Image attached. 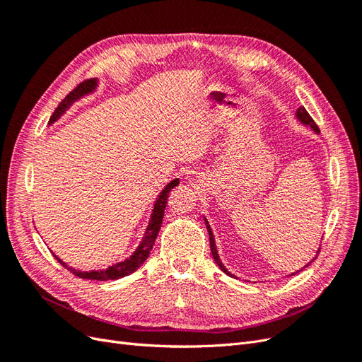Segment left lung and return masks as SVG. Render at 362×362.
Instances as JSON below:
<instances>
[{
    "label": "left lung",
    "mask_w": 362,
    "mask_h": 362,
    "mask_svg": "<svg viewBox=\"0 0 362 362\" xmlns=\"http://www.w3.org/2000/svg\"><path fill=\"white\" fill-rule=\"evenodd\" d=\"M296 116H298V119L300 120V122H302L303 125H310V127L315 131V133H320L319 127L315 125V122L313 120V117L308 115V112L305 110V107H299V108H298V113H296ZM205 225H206V229H208V235H210V247H211V254H213V258H214V261H216V264H217L218 267H221V270H222L223 273H226V275L233 276L231 273H229V272L226 270V267L222 264L221 258H218L217 249H216V243H214V235H213V231H211L210 225H208V222H206V218H205ZM319 254H320V249L317 250V255H319ZM317 255H315V257H317ZM313 259H314V258H313ZM310 262H311V261H310ZM310 262H308V264H310ZM308 264H306V266H308ZM306 266H305V267H306ZM298 272H299V270H298ZM294 273H296V272H294ZM294 273H293V275H294Z\"/></svg>",
    "instance_id": "1"
}]
</instances>
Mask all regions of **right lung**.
<instances>
[{
	"instance_id": "right-lung-1",
	"label": "right lung",
	"mask_w": 362,
	"mask_h": 362,
	"mask_svg": "<svg viewBox=\"0 0 362 362\" xmlns=\"http://www.w3.org/2000/svg\"><path fill=\"white\" fill-rule=\"evenodd\" d=\"M96 87V80H86L83 83H80L78 86L75 87V89L72 92H69L66 95V98L57 105L56 110H54L51 119H49V124L56 122V120L68 110V108L71 107V104L76 100H80L81 96L90 93L95 90ZM180 184V180H173L170 181L166 187H164V190L158 194V199L154 205V211H152V216H151V221H149V225L146 228V233L144 235V238H141V242L139 245V247L133 252V255H131L129 258H127L125 261H120L117 262V264H113L110 267H107L104 270H92V272H81V270H75L72 267H69L66 262H63L59 257H56V259L60 262V264L68 269L71 273H74L75 276L78 278H83V279H95V281H113V279H119V278H124V276H128L131 275V273L136 272L141 264H144L145 259L149 257V252L152 250V246H154L156 243V238L158 235V231L161 228V223H163V216H164V208H166L168 205V198H169V192L177 187V185Z\"/></svg>"
}]
</instances>
